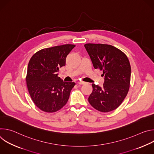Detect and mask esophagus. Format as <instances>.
<instances>
[{
  "label": "esophagus",
  "instance_id": "1",
  "mask_svg": "<svg viewBox=\"0 0 154 154\" xmlns=\"http://www.w3.org/2000/svg\"><path fill=\"white\" fill-rule=\"evenodd\" d=\"M85 83H86V82H83V81H79L78 82V84H79V85H84Z\"/></svg>",
  "mask_w": 154,
  "mask_h": 154
}]
</instances>
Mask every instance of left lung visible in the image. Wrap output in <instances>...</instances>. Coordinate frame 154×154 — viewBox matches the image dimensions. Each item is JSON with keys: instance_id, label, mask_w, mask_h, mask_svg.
I'll return each mask as SVG.
<instances>
[{"instance_id": "obj_1", "label": "left lung", "mask_w": 154, "mask_h": 154, "mask_svg": "<svg viewBox=\"0 0 154 154\" xmlns=\"http://www.w3.org/2000/svg\"><path fill=\"white\" fill-rule=\"evenodd\" d=\"M93 66L103 71L102 87L92 84L93 91L88 101L101 112L117 108L126 97L130 87L131 67L126 55L118 48L103 44H86Z\"/></svg>"}]
</instances>
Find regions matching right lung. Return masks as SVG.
<instances>
[{
  "label": "right lung",
  "instance_id": "1",
  "mask_svg": "<svg viewBox=\"0 0 154 154\" xmlns=\"http://www.w3.org/2000/svg\"><path fill=\"white\" fill-rule=\"evenodd\" d=\"M75 47L64 45L43 49L30 58L26 82L30 97L42 111L53 113L67 103L75 83L58 77L59 68L66 64L67 55Z\"/></svg>",
  "mask_w": 154,
  "mask_h": 154
}]
</instances>
